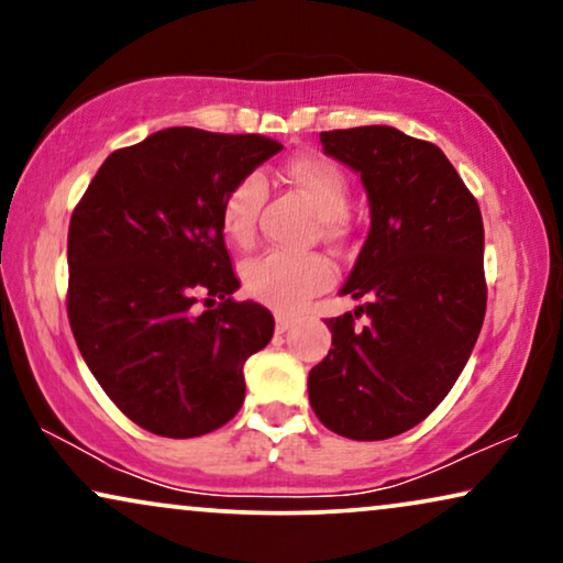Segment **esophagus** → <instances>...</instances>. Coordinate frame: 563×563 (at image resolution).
Listing matches in <instances>:
<instances>
[{
    "label": "esophagus",
    "mask_w": 563,
    "mask_h": 563,
    "mask_svg": "<svg viewBox=\"0 0 563 563\" xmlns=\"http://www.w3.org/2000/svg\"><path fill=\"white\" fill-rule=\"evenodd\" d=\"M291 325H295V320L287 318V314H276V333H287Z\"/></svg>",
    "instance_id": "obj_1"
}]
</instances>
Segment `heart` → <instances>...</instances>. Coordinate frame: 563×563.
<instances>
[{
  "mask_svg": "<svg viewBox=\"0 0 563 563\" xmlns=\"http://www.w3.org/2000/svg\"><path fill=\"white\" fill-rule=\"evenodd\" d=\"M282 176L291 187H297L320 214L322 233L338 238L343 233L341 214L349 207V181L341 168L328 158L302 153L289 158L282 166ZM264 202V181L251 174L233 184L222 199L220 225L230 243L251 245L256 235V218ZM243 287L253 299L279 312H297L314 295L330 287L333 268L320 253H289L268 251L256 258H249L241 268Z\"/></svg>",
  "mask_w": 563,
  "mask_h": 563,
  "instance_id": "obj_1",
  "label": "heart"
}]
</instances>
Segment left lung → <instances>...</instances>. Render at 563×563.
I'll list each match as a JSON object with an SVG mask.
<instances>
[{
	"label": "left lung",
	"instance_id": "1",
	"mask_svg": "<svg viewBox=\"0 0 563 563\" xmlns=\"http://www.w3.org/2000/svg\"><path fill=\"white\" fill-rule=\"evenodd\" d=\"M320 141L361 174L372 230L341 289L364 305L328 320L333 349L307 389L333 433L384 441L426 420L472 356L487 310L482 212L433 143L389 125Z\"/></svg>",
	"mask_w": 563,
	"mask_h": 563
}]
</instances>
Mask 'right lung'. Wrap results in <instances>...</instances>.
I'll return each mask as SVG.
<instances>
[{"label": "right lung", "mask_w": 563, "mask_h": 563, "mask_svg": "<svg viewBox=\"0 0 563 563\" xmlns=\"http://www.w3.org/2000/svg\"><path fill=\"white\" fill-rule=\"evenodd\" d=\"M282 151L264 135L166 128L99 166L68 225V322L89 372L135 426L197 438L245 397L243 364L274 335L220 225L233 184ZM199 301L212 311L196 312Z\"/></svg>", "instance_id": "add662e5"}]
</instances>
